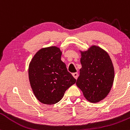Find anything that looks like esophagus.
Wrapping results in <instances>:
<instances>
[{
	"label": "esophagus",
	"instance_id": "34e87169",
	"mask_svg": "<svg viewBox=\"0 0 130 130\" xmlns=\"http://www.w3.org/2000/svg\"><path fill=\"white\" fill-rule=\"evenodd\" d=\"M73 77L76 79H77V77H78V73H73Z\"/></svg>",
	"mask_w": 130,
	"mask_h": 130
}]
</instances>
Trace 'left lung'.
Returning <instances> with one entry per match:
<instances>
[{"instance_id":"obj_1","label":"left lung","mask_w":130,"mask_h":130,"mask_svg":"<svg viewBox=\"0 0 130 130\" xmlns=\"http://www.w3.org/2000/svg\"><path fill=\"white\" fill-rule=\"evenodd\" d=\"M80 63L77 86L90 102L103 100L109 93L114 78V67L108 54L93 46L87 51L81 52Z\"/></svg>"}]
</instances>
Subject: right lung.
<instances>
[{
    "mask_svg": "<svg viewBox=\"0 0 130 130\" xmlns=\"http://www.w3.org/2000/svg\"><path fill=\"white\" fill-rule=\"evenodd\" d=\"M61 55L56 46L46 47L37 52L30 63L31 87L36 98L43 104L59 102L65 91L76 81L61 60Z\"/></svg>",
    "mask_w": 130,
    "mask_h": 130,
    "instance_id": "add662e5",
    "label": "right lung"
}]
</instances>
